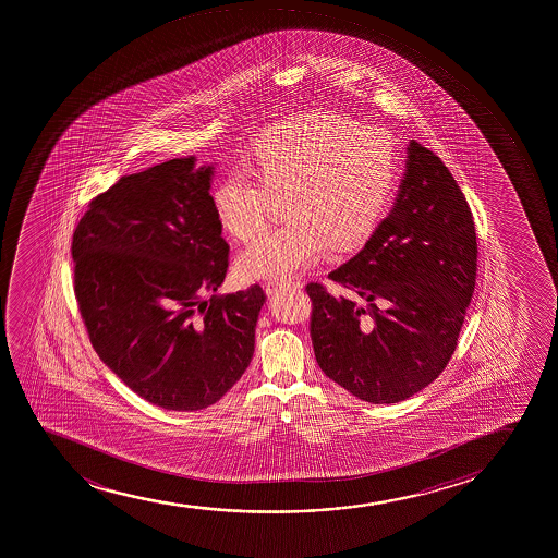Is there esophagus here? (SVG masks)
<instances>
[{
    "label": "esophagus",
    "mask_w": 558,
    "mask_h": 558,
    "mask_svg": "<svg viewBox=\"0 0 558 558\" xmlns=\"http://www.w3.org/2000/svg\"><path fill=\"white\" fill-rule=\"evenodd\" d=\"M299 286H301L299 282H267L265 283V291H267V294H276L282 289L299 288Z\"/></svg>",
    "instance_id": "obj_1"
}]
</instances>
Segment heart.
<instances>
[{
    "label": "heart",
    "mask_w": 558,
    "mask_h": 558,
    "mask_svg": "<svg viewBox=\"0 0 558 558\" xmlns=\"http://www.w3.org/2000/svg\"><path fill=\"white\" fill-rule=\"evenodd\" d=\"M252 174L217 183L214 207L226 232L248 243L264 232L275 198L288 196V225L238 259L244 280H288L317 264L330 241L347 248L384 219L401 178L393 138L336 113H310L257 137Z\"/></svg>",
    "instance_id": "obj_1"
}]
</instances>
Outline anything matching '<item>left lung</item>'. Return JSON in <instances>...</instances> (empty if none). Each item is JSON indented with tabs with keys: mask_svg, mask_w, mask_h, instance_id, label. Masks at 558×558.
<instances>
[{
	"mask_svg": "<svg viewBox=\"0 0 558 558\" xmlns=\"http://www.w3.org/2000/svg\"><path fill=\"white\" fill-rule=\"evenodd\" d=\"M344 294L307 283L310 336L330 380L393 404L438 378L475 291L476 233L457 180L412 141L393 207L364 248L328 275Z\"/></svg>",
	"mask_w": 558,
	"mask_h": 558,
	"instance_id": "left-lung-1",
	"label": "left lung"
}]
</instances>
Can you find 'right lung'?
<instances>
[{"label": "right lung", "mask_w": 558, "mask_h": 558, "mask_svg": "<svg viewBox=\"0 0 558 558\" xmlns=\"http://www.w3.org/2000/svg\"><path fill=\"white\" fill-rule=\"evenodd\" d=\"M214 175L194 156L122 175L90 202L72 241L75 299L101 362L175 412L211 407L243 376L267 299L257 283L215 294L230 246Z\"/></svg>", "instance_id": "add662e5"}]
</instances>
